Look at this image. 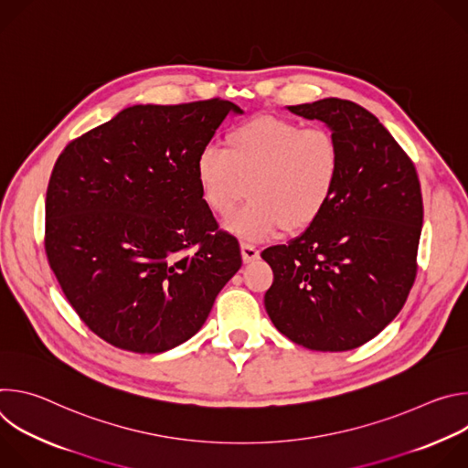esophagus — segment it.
Listing matches in <instances>:
<instances>
[{"label": "esophagus", "mask_w": 468, "mask_h": 468, "mask_svg": "<svg viewBox=\"0 0 468 468\" xmlns=\"http://www.w3.org/2000/svg\"><path fill=\"white\" fill-rule=\"evenodd\" d=\"M240 253H242L244 262H251V261L259 259V250L253 244H248V242L240 244Z\"/></svg>", "instance_id": "esophagus-1"}]
</instances>
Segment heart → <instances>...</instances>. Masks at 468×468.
I'll use <instances>...</instances> for the list:
<instances>
[{
	"mask_svg": "<svg viewBox=\"0 0 468 468\" xmlns=\"http://www.w3.org/2000/svg\"><path fill=\"white\" fill-rule=\"evenodd\" d=\"M194 174L206 207L228 218L248 196L251 202L228 229L251 242L313 226L331 204L341 177V150L325 127H302L280 116L233 125L224 150L207 146Z\"/></svg>",
	"mask_w": 468,
	"mask_h": 468,
	"instance_id": "1",
	"label": "heart"
}]
</instances>
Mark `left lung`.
Here are the masks:
<instances>
[{"instance_id": "1", "label": "left lung", "mask_w": 468, "mask_h": 468, "mask_svg": "<svg viewBox=\"0 0 468 468\" xmlns=\"http://www.w3.org/2000/svg\"><path fill=\"white\" fill-rule=\"evenodd\" d=\"M291 112L325 123L341 150L331 204L300 237L266 248L272 324L316 352L354 350L388 325L417 276L422 194L417 170L361 105L324 98Z\"/></svg>"}]
</instances>
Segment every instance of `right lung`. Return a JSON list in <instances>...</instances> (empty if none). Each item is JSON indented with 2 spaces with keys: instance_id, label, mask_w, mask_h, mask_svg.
Returning a JSON list of instances; mask_svg holds the SVG:
<instances>
[{
  "instance_id": "add662e5",
  "label": "right lung",
  "mask_w": 468,
  "mask_h": 468,
  "mask_svg": "<svg viewBox=\"0 0 468 468\" xmlns=\"http://www.w3.org/2000/svg\"><path fill=\"white\" fill-rule=\"evenodd\" d=\"M226 100L133 105L64 148L46 194V253L80 318L109 345L161 354L207 320L242 264L194 165Z\"/></svg>"
}]
</instances>
